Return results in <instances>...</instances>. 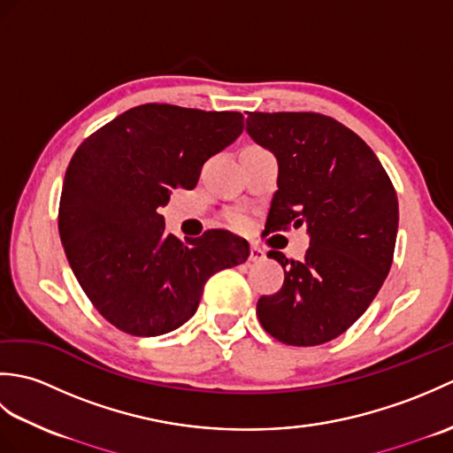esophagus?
Segmentation results:
<instances>
[{
	"label": "esophagus",
	"mask_w": 453,
	"mask_h": 453,
	"mask_svg": "<svg viewBox=\"0 0 453 453\" xmlns=\"http://www.w3.org/2000/svg\"><path fill=\"white\" fill-rule=\"evenodd\" d=\"M265 257H266L265 249H261L258 245H251V255H249V261H253V263H261Z\"/></svg>",
	"instance_id": "1"
}]
</instances>
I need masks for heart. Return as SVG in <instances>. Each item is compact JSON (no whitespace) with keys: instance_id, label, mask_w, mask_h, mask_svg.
Wrapping results in <instances>:
<instances>
[{"instance_id":"1","label":"heart","mask_w":453,"mask_h":453,"mask_svg":"<svg viewBox=\"0 0 453 453\" xmlns=\"http://www.w3.org/2000/svg\"><path fill=\"white\" fill-rule=\"evenodd\" d=\"M229 224L237 229H243L249 226V218L243 211H234V214H229Z\"/></svg>"}]
</instances>
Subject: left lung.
I'll list each match as a JSON object with an SVG mask.
<instances>
[{
	"mask_svg": "<svg viewBox=\"0 0 453 453\" xmlns=\"http://www.w3.org/2000/svg\"><path fill=\"white\" fill-rule=\"evenodd\" d=\"M247 132L278 159L265 232L307 226L303 261L268 251L284 284L257 302L263 329L290 346L342 334L368 310L395 251L399 202L372 148L319 112H249Z\"/></svg>",
	"mask_w": 453,
	"mask_h": 453,
	"instance_id": "left-lung-1",
	"label": "left lung"
}]
</instances>
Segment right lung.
I'll return each mask as SVG.
<instances>
[{
    "mask_svg": "<svg viewBox=\"0 0 453 453\" xmlns=\"http://www.w3.org/2000/svg\"><path fill=\"white\" fill-rule=\"evenodd\" d=\"M243 132L242 112L148 103L104 124L67 165L58 229L72 271L104 319L157 336L195 315L211 274L249 243L226 229L180 242L159 214L171 190L196 187L204 163Z\"/></svg>",
    "mask_w": 453,
    "mask_h": 453,
    "instance_id": "obj_1",
    "label": "right lung"
}]
</instances>
